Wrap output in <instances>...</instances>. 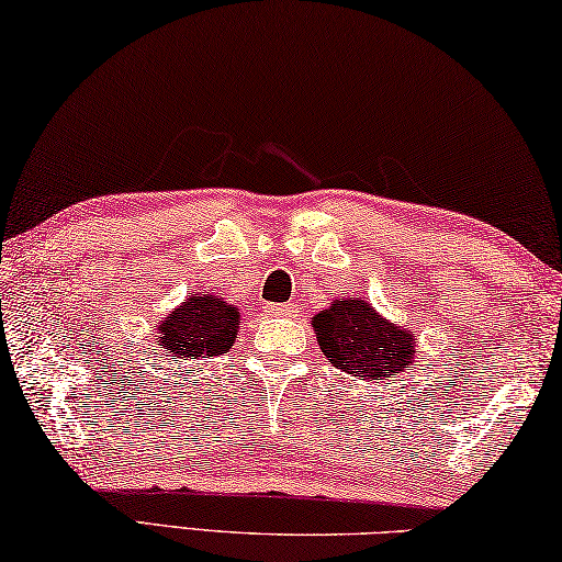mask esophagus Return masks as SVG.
Masks as SVG:
<instances>
[{
    "label": "esophagus",
    "mask_w": 562,
    "mask_h": 562,
    "mask_svg": "<svg viewBox=\"0 0 562 562\" xmlns=\"http://www.w3.org/2000/svg\"><path fill=\"white\" fill-rule=\"evenodd\" d=\"M269 314H273V316H293V314H296V308H293V303H271Z\"/></svg>",
    "instance_id": "esophagus-1"
}]
</instances>
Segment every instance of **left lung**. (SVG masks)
<instances>
[{
    "label": "left lung",
    "instance_id": "8db88e82",
    "mask_svg": "<svg viewBox=\"0 0 562 562\" xmlns=\"http://www.w3.org/2000/svg\"><path fill=\"white\" fill-rule=\"evenodd\" d=\"M314 330L328 361L361 381L383 383L413 368V336L381 318L366 301H334L314 316Z\"/></svg>",
    "mask_w": 562,
    "mask_h": 562
}]
</instances>
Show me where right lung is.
<instances>
[{
    "instance_id": "right-lung-1",
    "label": "right lung",
    "mask_w": 562,
    "mask_h": 562,
    "mask_svg": "<svg viewBox=\"0 0 562 562\" xmlns=\"http://www.w3.org/2000/svg\"><path fill=\"white\" fill-rule=\"evenodd\" d=\"M238 308L218 296L194 293L156 328L161 348L179 358H209L226 353L238 334Z\"/></svg>"
}]
</instances>
